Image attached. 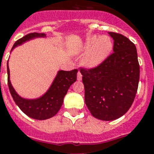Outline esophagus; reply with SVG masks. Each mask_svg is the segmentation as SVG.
<instances>
[{
    "label": "esophagus",
    "instance_id": "1",
    "mask_svg": "<svg viewBox=\"0 0 154 154\" xmlns=\"http://www.w3.org/2000/svg\"><path fill=\"white\" fill-rule=\"evenodd\" d=\"M82 79V73H81L80 72H77V80H78V81H81Z\"/></svg>",
    "mask_w": 154,
    "mask_h": 154
}]
</instances>
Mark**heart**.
I'll list each match as a JSON object with an SVG mask.
<instances>
[{
    "instance_id": "obj_1",
    "label": "heart",
    "mask_w": 154,
    "mask_h": 154,
    "mask_svg": "<svg viewBox=\"0 0 154 154\" xmlns=\"http://www.w3.org/2000/svg\"><path fill=\"white\" fill-rule=\"evenodd\" d=\"M112 47V42L107 36L98 38L96 36L89 37L84 46V51H89L85 57L84 63L90 67L99 65L107 57Z\"/></svg>"
}]
</instances>
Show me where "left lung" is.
Wrapping results in <instances>:
<instances>
[{"instance_id": "obj_1", "label": "left lung", "mask_w": 154, "mask_h": 154, "mask_svg": "<svg viewBox=\"0 0 154 154\" xmlns=\"http://www.w3.org/2000/svg\"><path fill=\"white\" fill-rule=\"evenodd\" d=\"M113 53L98 66L81 68L85 101L94 117L112 121L131 107L138 88L140 66L135 45L126 37L109 32Z\"/></svg>"}]
</instances>
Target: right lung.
Wrapping results in <instances>:
<instances>
[{"instance_id":"obj_1","label":"right lung","mask_w":154,"mask_h":154,"mask_svg":"<svg viewBox=\"0 0 154 154\" xmlns=\"http://www.w3.org/2000/svg\"><path fill=\"white\" fill-rule=\"evenodd\" d=\"M45 33L32 32L25 35L22 38L17 40L14 43L12 50L16 46L20 45L25 42H28L37 37H45ZM7 72H8V85L10 94L17 106L23 112L31 118L36 120H46L53 117L57 113L63 104L64 97L66 95L70 85L77 81V69L71 71H58L55 79L52 83L51 86L45 94L39 98L25 99L20 97L15 89L12 86L9 79V69L7 63Z\"/></svg>"}]
</instances>
